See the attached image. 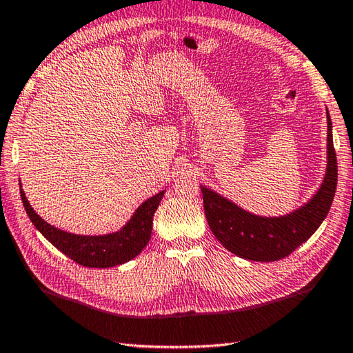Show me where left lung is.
I'll list each match as a JSON object with an SVG mask.
<instances>
[{
  "label": "left lung",
  "instance_id": "obj_1",
  "mask_svg": "<svg viewBox=\"0 0 353 353\" xmlns=\"http://www.w3.org/2000/svg\"><path fill=\"white\" fill-rule=\"evenodd\" d=\"M327 172L313 199L280 218H261L244 212L201 185L207 223L223 246L241 259L277 261L305 243L325 219L338 182L336 152L333 148L332 119L327 112Z\"/></svg>",
  "mask_w": 353,
  "mask_h": 353
}]
</instances>
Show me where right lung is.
Here are the masks:
<instances>
[{"mask_svg": "<svg viewBox=\"0 0 353 353\" xmlns=\"http://www.w3.org/2000/svg\"><path fill=\"white\" fill-rule=\"evenodd\" d=\"M21 201L29 219L52 246L79 265L85 268H112L132 260L151 240L152 216L162 201L165 191H160L151 199L143 202L132 219L119 232L103 236H82L67 234L45 223L29 205L25 193L20 188Z\"/></svg>", "mask_w": 353, "mask_h": 353, "instance_id": "1", "label": "right lung"}]
</instances>
